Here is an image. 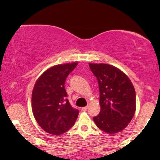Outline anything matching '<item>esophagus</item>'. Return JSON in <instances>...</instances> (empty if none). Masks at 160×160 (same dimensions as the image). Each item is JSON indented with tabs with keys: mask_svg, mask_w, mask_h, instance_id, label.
<instances>
[{
	"mask_svg": "<svg viewBox=\"0 0 160 160\" xmlns=\"http://www.w3.org/2000/svg\"><path fill=\"white\" fill-rule=\"evenodd\" d=\"M87 108H88V106L83 107V108H82V111H86L87 110Z\"/></svg>",
	"mask_w": 160,
	"mask_h": 160,
	"instance_id": "1",
	"label": "esophagus"
}]
</instances>
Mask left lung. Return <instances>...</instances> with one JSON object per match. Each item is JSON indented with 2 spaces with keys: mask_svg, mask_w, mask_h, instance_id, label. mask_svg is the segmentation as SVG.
<instances>
[{
  "mask_svg": "<svg viewBox=\"0 0 160 160\" xmlns=\"http://www.w3.org/2000/svg\"><path fill=\"white\" fill-rule=\"evenodd\" d=\"M96 76L100 91V113L93 117L98 128L113 134L124 130L136 109L134 87L123 72L113 65L89 63Z\"/></svg>",
  "mask_w": 160,
  "mask_h": 160,
  "instance_id": "obj_1",
  "label": "left lung"
}]
</instances>
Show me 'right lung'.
Instances as JSON below:
<instances>
[{
	"instance_id": "right-lung-1",
	"label": "right lung",
	"mask_w": 160,
	"mask_h": 160,
	"mask_svg": "<svg viewBox=\"0 0 160 160\" xmlns=\"http://www.w3.org/2000/svg\"><path fill=\"white\" fill-rule=\"evenodd\" d=\"M77 62L57 65L36 81L32 93V109L39 126L54 135H62L73 126L79 111L70 104L65 79Z\"/></svg>"
}]
</instances>
